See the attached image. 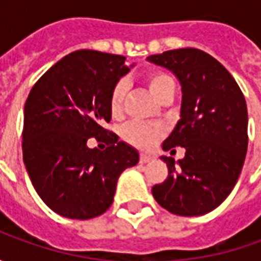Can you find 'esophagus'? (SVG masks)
Wrapping results in <instances>:
<instances>
[{
  "mask_svg": "<svg viewBox=\"0 0 261 261\" xmlns=\"http://www.w3.org/2000/svg\"><path fill=\"white\" fill-rule=\"evenodd\" d=\"M152 155H149V153H141V156H140V162L141 164H148V162H152L153 161Z\"/></svg>",
  "mask_w": 261,
  "mask_h": 261,
  "instance_id": "esophagus-1",
  "label": "esophagus"
}]
</instances>
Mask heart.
<instances>
[{
    "mask_svg": "<svg viewBox=\"0 0 261 261\" xmlns=\"http://www.w3.org/2000/svg\"><path fill=\"white\" fill-rule=\"evenodd\" d=\"M145 82L152 96L156 97L159 102L166 96L175 93V81L165 71L153 69L148 72ZM125 95H127V84L124 81H120L114 85L110 95V112L113 117H119L123 113ZM164 125L156 123H130L121 131L125 141L141 149L152 148L159 138L164 136Z\"/></svg>",
    "mask_w": 261,
    "mask_h": 261,
    "instance_id": "b5f03b06",
    "label": "heart"
}]
</instances>
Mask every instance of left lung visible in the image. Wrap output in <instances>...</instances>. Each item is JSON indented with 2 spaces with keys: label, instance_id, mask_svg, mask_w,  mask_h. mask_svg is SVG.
I'll return each mask as SVG.
<instances>
[{
  "label": "left lung",
  "instance_id": "left-lung-1",
  "mask_svg": "<svg viewBox=\"0 0 261 261\" xmlns=\"http://www.w3.org/2000/svg\"><path fill=\"white\" fill-rule=\"evenodd\" d=\"M147 60L180 81V120L162 148L186 149L177 162L161 156L169 175L152 187V196L172 214L204 215L229 196L241 175L249 140L246 100L228 69L198 48L169 50Z\"/></svg>",
  "mask_w": 261,
  "mask_h": 261
}]
</instances>
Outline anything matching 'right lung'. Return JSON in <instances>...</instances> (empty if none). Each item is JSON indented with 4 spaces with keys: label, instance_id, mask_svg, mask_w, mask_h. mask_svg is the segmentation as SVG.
<instances>
[{
    "label": "right lung",
    "instance_id": "add662e5",
    "mask_svg": "<svg viewBox=\"0 0 261 261\" xmlns=\"http://www.w3.org/2000/svg\"><path fill=\"white\" fill-rule=\"evenodd\" d=\"M125 57L78 50L46 71L23 110L22 151L37 194L71 219L102 215L113 202L119 176L138 164L137 149L103 123L112 119L110 95L130 71ZM89 138L107 145L89 148Z\"/></svg>",
    "mask_w": 261,
    "mask_h": 261
}]
</instances>
